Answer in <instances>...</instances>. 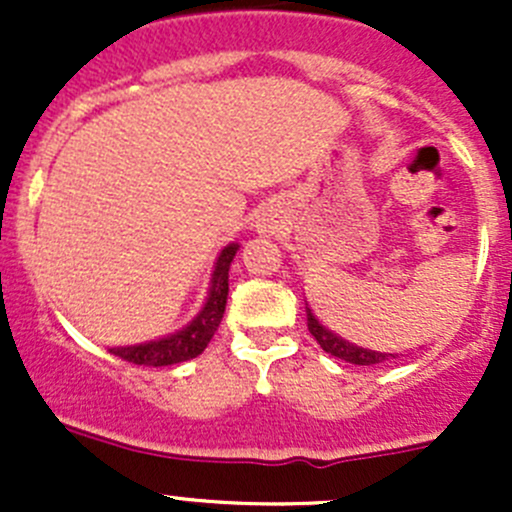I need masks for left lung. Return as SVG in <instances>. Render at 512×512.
Masks as SVG:
<instances>
[{"mask_svg": "<svg viewBox=\"0 0 512 512\" xmlns=\"http://www.w3.org/2000/svg\"><path fill=\"white\" fill-rule=\"evenodd\" d=\"M307 324H309V332H312V337L317 339V344L324 349V352L337 356V359L349 361V364L371 366V364H381V361H386L394 356V354L369 352V349H361V347H354V344L344 342V339H339L337 334H332L329 329H324L322 324L314 319L312 309H307Z\"/></svg>", "mask_w": 512, "mask_h": 512, "instance_id": "8db88e82", "label": "left lung"}]
</instances>
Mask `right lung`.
<instances>
[{"label":"right lung","instance_id":"right-lung-1","mask_svg":"<svg viewBox=\"0 0 512 512\" xmlns=\"http://www.w3.org/2000/svg\"><path fill=\"white\" fill-rule=\"evenodd\" d=\"M237 247L240 245H227L220 252L218 262H215L213 272V285H210L208 302H205L203 312L183 329V332L173 334L168 339H158L151 344H138V347H118L111 349L113 354L121 356L123 361H131L138 366H170L180 364V361L195 359L198 354H203V349L208 347V342L213 339V334L218 332L220 319L225 314V302H227V272H230V262L235 257Z\"/></svg>","mask_w":512,"mask_h":512}]
</instances>
